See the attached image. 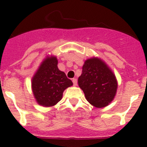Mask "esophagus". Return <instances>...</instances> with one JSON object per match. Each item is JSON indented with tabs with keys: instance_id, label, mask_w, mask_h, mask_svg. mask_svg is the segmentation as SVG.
Listing matches in <instances>:
<instances>
[{
	"instance_id": "obj_1",
	"label": "esophagus",
	"mask_w": 147,
	"mask_h": 147,
	"mask_svg": "<svg viewBox=\"0 0 147 147\" xmlns=\"http://www.w3.org/2000/svg\"><path fill=\"white\" fill-rule=\"evenodd\" d=\"M73 81H74V82H77V79H76V78L73 79Z\"/></svg>"
}]
</instances>
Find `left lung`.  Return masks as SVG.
<instances>
[{
    "mask_svg": "<svg viewBox=\"0 0 147 147\" xmlns=\"http://www.w3.org/2000/svg\"><path fill=\"white\" fill-rule=\"evenodd\" d=\"M55 57L45 59L32 81L34 97L40 105L50 107L57 104L62 98L65 88L72 85L65 72L58 69Z\"/></svg>",
    "mask_w": 147,
    "mask_h": 147,
    "instance_id": "8db88e82",
    "label": "left lung"
}]
</instances>
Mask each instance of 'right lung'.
Returning <instances> with one entry per match:
<instances>
[{
  "instance_id": "obj_1",
  "label": "right lung",
  "mask_w": 147,
  "mask_h": 147,
  "mask_svg": "<svg viewBox=\"0 0 147 147\" xmlns=\"http://www.w3.org/2000/svg\"><path fill=\"white\" fill-rule=\"evenodd\" d=\"M78 83L88 101L97 107L108 105L114 99L117 88L114 74L96 58L85 61Z\"/></svg>"
}]
</instances>
